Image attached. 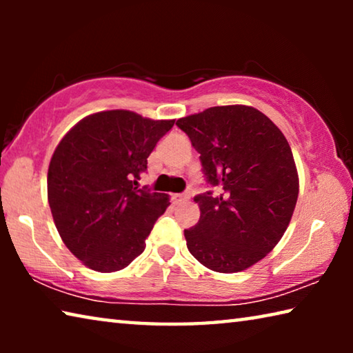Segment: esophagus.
Listing matches in <instances>:
<instances>
[{
    "label": "esophagus",
    "mask_w": 353,
    "mask_h": 353,
    "mask_svg": "<svg viewBox=\"0 0 353 353\" xmlns=\"http://www.w3.org/2000/svg\"><path fill=\"white\" fill-rule=\"evenodd\" d=\"M190 199V193H179V194H172V201L176 204H182V202H187Z\"/></svg>",
    "instance_id": "1"
}]
</instances>
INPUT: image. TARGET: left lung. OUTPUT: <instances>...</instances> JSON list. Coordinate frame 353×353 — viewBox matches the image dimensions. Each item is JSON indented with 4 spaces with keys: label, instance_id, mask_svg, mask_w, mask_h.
I'll use <instances>...</instances> for the list:
<instances>
[{
    "label": "left lung",
    "instance_id": "1",
    "mask_svg": "<svg viewBox=\"0 0 353 353\" xmlns=\"http://www.w3.org/2000/svg\"><path fill=\"white\" fill-rule=\"evenodd\" d=\"M201 154L216 193L194 196L198 224L183 230L190 254L216 272L255 265L283 236L294 212L299 177L285 135L249 105L210 107L177 119Z\"/></svg>",
    "mask_w": 353,
    "mask_h": 353
}]
</instances>
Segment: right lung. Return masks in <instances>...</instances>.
Returning <instances> with one entry per match:
<instances>
[{
  "label": "right lung",
  "mask_w": 353,
  "mask_h": 353,
  "mask_svg": "<svg viewBox=\"0 0 353 353\" xmlns=\"http://www.w3.org/2000/svg\"><path fill=\"white\" fill-rule=\"evenodd\" d=\"M174 119L129 110L81 119L59 143L48 168V202L65 246L98 272L130 265L146 248L168 194L139 188L148 157Z\"/></svg>",
  "instance_id": "right-lung-1"
}]
</instances>
